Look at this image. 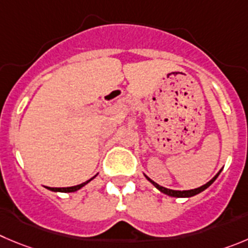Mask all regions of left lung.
<instances>
[{"label": "left lung", "instance_id": "left-lung-1", "mask_svg": "<svg viewBox=\"0 0 248 248\" xmlns=\"http://www.w3.org/2000/svg\"><path fill=\"white\" fill-rule=\"evenodd\" d=\"M220 171H221V170H220ZM220 171H219V172L217 173V175H215V176L213 177V179L210 180L209 182H207V184H205V185H203V186L198 187V188H194V189H188V191H175V189H169V188H165V187H163V186H159L158 184H155V182L153 181V180H150L149 177H148V176H145V177H147V179H148V181H150V182H152V184L154 185V186H155L156 188L159 189V191H160V192H163V193L168 194V196H171V197L185 198V197H192V196H196V194L201 193V192H203V191H204V189H207L208 187H209L210 185H212L213 182H214L215 180H217V177L219 176V173H220Z\"/></svg>", "mask_w": 248, "mask_h": 248}]
</instances>
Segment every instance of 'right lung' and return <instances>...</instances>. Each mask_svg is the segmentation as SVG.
<instances>
[{"label": "right lung", "instance_id": "1", "mask_svg": "<svg viewBox=\"0 0 248 248\" xmlns=\"http://www.w3.org/2000/svg\"><path fill=\"white\" fill-rule=\"evenodd\" d=\"M95 176H96V175H95ZM95 176H94V177H95ZM94 177H92V179L88 180V181L83 182V184L77 185V186H72V187H46V188L50 189V191H54V192H76V191H78L79 188H82L83 186H85L88 182L92 181Z\"/></svg>", "mask_w": 248, "mask_h": 248}]
</instances>
